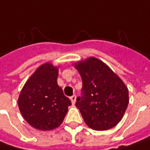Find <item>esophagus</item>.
Returning a JSON list of instances; mask_svg holds the SVG:
<instances>
[{
    "label": "esophagus",
    "instance_id": "34e87169",
    "mask_svg": "<svg viewBox=\"0 0 150 150\" xmlns=\"http://www.w3.org/2000/svg\"><path fill=\"white\" fill-rule=\"evenodd\" d=\"M76 95H73V96H71V97H70V99H71V102L72 104H75V102H76Z\"/></svg>",
    "mask_w": 150,
    "mask_h": 150
}]
</instances>
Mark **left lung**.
Returning <instances> with one entry per match:
<instances>
[{"label": "left lung", "mask_w": 150, "mask_h": 150, "mask_svg": "<svg viewBox=\"0 0 150 150\" xmlns=\"http://www.w3.org/2000/svg\"><path fill=\"white\" fill-rule=\"evenodd\" d=\"M82 78L81 96L76 107L89 127L96 131L111 129L119 123L129 102L128 89L106 64L89 58L77 64Z\"/></svg>", "instance_id": "obj_1"}]
</instances>
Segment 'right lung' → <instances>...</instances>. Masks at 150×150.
Instances as JSON below:
<instances>
[{
	"mask_svg": "<svg viewBox=\"0 0 150 150\" xmlns=\"http://www.w3.org/2000/svg\"><path fill=\"white\" fill-rule=\"evenodd\" d=\"M57 78L58 69L46 63L35 71L20 92V112L36 129L48 131L58 127L71 105L58 85Z\"/></svg>",
	"mask_w": 150,
	"mask_h": 150,
	"instance_id": "obj_1",
	"label": "right lung"
}]
</instances>
